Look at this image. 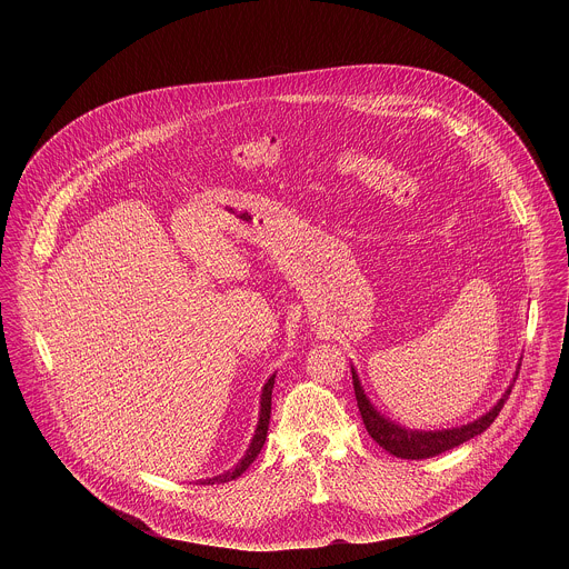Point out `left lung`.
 Segmentation results:
<instances>
[{"label":"left lung","mask_w":569,"mask_h":569,"mask_svg":"<svg viewBox=\"0 0 569 569\" xmlns=\"http://www.w3.org/2000/svg\"><path fill=\"white\" fill-rule=\"evenodd\" d=\"M352 386H355V397H357V406L361 411L363 425H366L368 433L372 436V440L379 442V447H383L388 453H392L397 458H403V460L433 458L438 453H445V451L480 436L492 425V420L499 416L501 407L510 397V390H508L503 395V399L492 407L487 416H482L480 420L469 422L465 427L447 429V431H407L403 427H399V425L386 420L383 416H379V411H375V407L370 406V401L366 399L355 372H352Z\"/></svg>","instance_id":"obj_1"}]
</instances>
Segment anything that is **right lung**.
<instances>
[{
    "label": "right lung",
    "mask_w": 569,
    "mask_h": 569,
    "mask_svg": "<svg viewBox=\"0 0 569 569\" xmlns=\"http://www.w3.org/2000/svg\"><path fill=\"white\" fill-rule=\"evenodd\" d=\"M271 390H273V377L267 381V386L262 388V403H260V418H258V427H256V433H253V440L249 445V449L244 451L243 460L228 473L219 476V478H212V480H206L208 485H214V482H230V480H237L244 469L256 460V456L260 453L264 440H267V429H269V418H271Z\"/></svg>",
    "instance_id": "right-lung-1"
}]
</instances>
